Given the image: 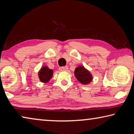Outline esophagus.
Segmentation results:
<instances>
[{
    "label": "esophagus",
    "mask_w": 134,
    "mask_h": 134,
    "mask_svg": "<svg viewBox=\"0 0 134 134\" xmlns=\"http://www.w3.org/2000/svg\"><path fill=\"white\" fill-rule=\"evenodd\" d=\"M68 69H69V67H68V66H65V67H60V69H59V70H60V71H67V70H68Z\"/></svg>",
    "instance_id": "1"
}]
</instances>
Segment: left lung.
<instances>
[{
	"mask_svg": "<svg viewBox=\"0 0 134 134\" xmlns=\"http://www.w3.org/2000/svg\"><path fill=\"white\" fill-rule=\"evenodd\" d=\"M74 76L78 81L83 85H88L93 80L91 73L83 65H79L76 68L74 71Z\"/></svg>",
	"mask_w": 134,
	"mask_h": 134,
	"instance_id": "left-lung-1",
	"label": "left lung"
}]
</instances>
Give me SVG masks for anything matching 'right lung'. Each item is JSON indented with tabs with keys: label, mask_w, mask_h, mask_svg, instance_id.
<instances>
[{
	"label": "right lung",
	"mask_w": 134,
	"mask_h": 134,
	"mask_svg": "<svg viewBox=\"0 0 134 134\" xmlns=\"http://www.w3.org/2000/svg\"><path fill=\"white\" fill-rule=\"evenodd\" d=\"M53 75V70L47 66H43L38 71V77L42 83H48Z\"/></svg>",
	"instance_id": "obj_1"
}]
</instances>
